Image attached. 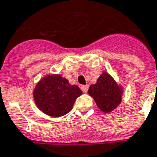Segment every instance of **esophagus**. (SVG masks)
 I'll list each match as a JSON object with an SVG mask.
<instances>
[{
    "mask_svg": "<svg viewBox=\"0 0 157 157\" xmlns=\"http://www.w3.org/2000/svg\"><path fill=\"white\" fill-rule=\"evenodd\" d=\"M81 89H82V91H83L84 94H86L88 90V85H82L81 86Z\"/></svg>",
    "mask_w": 157,
    "mask_h": 157,
    "instance_id": "34e87169",
    "label": "esophagus"
}]
</instances>
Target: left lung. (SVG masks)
<instances>
[{
    "label": "left lung",
    "mask_w": 157,
    "mask_h": 157,
    "mask_svg": "<svg viewBox=\"0 0 157 157\" xmlns=\"http://www.w3.org/2000/svg\"><path fill=\"white\" fill-rule=\"evenodd\" d=\"M88 94L94 98L100 110L110 113L122 101V90L108 73H102L95 84L88 89Z\"/></svg>",
    "instance_id": "left-lung-1"
}]
</instances>
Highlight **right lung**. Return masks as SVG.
Wrapping results in <instances>:
<instances>
[{
  "label": "right lung",
  "mask_w": 157,
  "mask_h": 157,
  "mask_svg": "<svg viewBox=\"0 0 157 157\" xmlns=\"http://www.w3.org/2000/svg\"><path fill=\"white\" fill-rule=\"evenodd\" d=\"M82 94L77 85H70L60 75H47L37 83L34 98L43 113L58 117L69 113L76 98Z\"/></svg>",
  "instance_id": "right-lung-1"
}]
</instances>
